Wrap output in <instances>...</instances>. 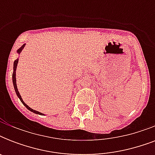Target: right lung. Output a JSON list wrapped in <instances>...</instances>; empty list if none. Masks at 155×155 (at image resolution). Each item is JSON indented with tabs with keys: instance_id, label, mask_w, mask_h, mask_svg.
I'll list each match as a JSON object with an SVG mask.
<instances>
[{
	"instance_id": "right-lung-1",
	"label": "right lung",
	"mask_w": 155,
	"mask_h": 155,
	"mask_svg": "<svg viewBox=\"0 0 155 155\" xmlns=\"http://www.w3.org/2000/svg\"><path fill=\"white\" fill-rule=\"evenodd\" d=\"M24 47H25V44L23 45L22 47H21V48H19V49L18 50V53L20 54L21 51H22V49L24 48ZM18 59H16L15 61H14V63H13V87H14V89H15V92H16V94H17V96L18 97V98L20 99V101L21 102H22V104H24V105L26 107V108H28L29 110L31 111V112H33V113H36V114H39V115H43L42 113H40V112H38V111L36 110H34V109H32L31 108H30L29 106L26 104L25 103V102L23 101L22 98H21V97L20 93H19V92H18V87H17V83H16V68H17V65H18Z\"/></svg>"
}]
</instances>
